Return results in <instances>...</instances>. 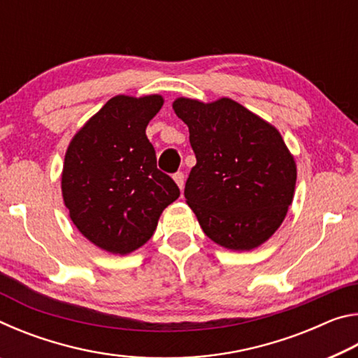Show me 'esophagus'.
Here are the masks:
<instances>
[{
    "label": "esophagus",
    "mask_w": 358,
    "mask_h": 358,
    "mask_svg": "<svg viewBox=\"0 0 358 358\" xmlns=\"http://www.w3.org/2000/svg\"><path fill=\"white\" fill-rule=\"evenodd\" d=\"M173 180H175V183L178 185L180 189L183 191V187H185V173H183V172H177V173H173Z\"/></svg>",
    "instance_id": "34e87169"
}]
</instances>
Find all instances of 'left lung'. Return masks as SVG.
I'll return each instance as SVG.
<instances>
[{
	"label": "left lung",
	"instance_id": "left-lung-1",
	"mask_svg": "<svg viewBox=\"0 0 358 358\" xmlns=\"http://www.w3.org/2000/svg\"><path fill=\"white\" fill-rule=\"evenodd\" d=\"M173 110L189 128L196 166L185 197L215 243L250 251L268 240L292 203L296 166L275 126L238 102L178 98Z\"/></svg>",
	"mask_w": 358,
	"mask_h": 358
}]
</instances>
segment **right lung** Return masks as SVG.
I'll use <instances>...</instances> for the list:
<instances>
[{
    "instance_id": "add662e5",
    "label": "right lung",
    "mask_w": 358,
    "mask_h": 358,
    "mask_svg": "<svg viewBox=\"0 0 358 358\" xmlns=\"http://www.w3.org/2000/svg\"><path fill=\"white\" fill-rule=\"evenodd\" d=\"M159 94L115 96L72 138L64 156L66 208L85 238L112 254L147 243L167 205L180 196L156 167L145 129L161 110Z\"/></svg>"
}]
</instances>
